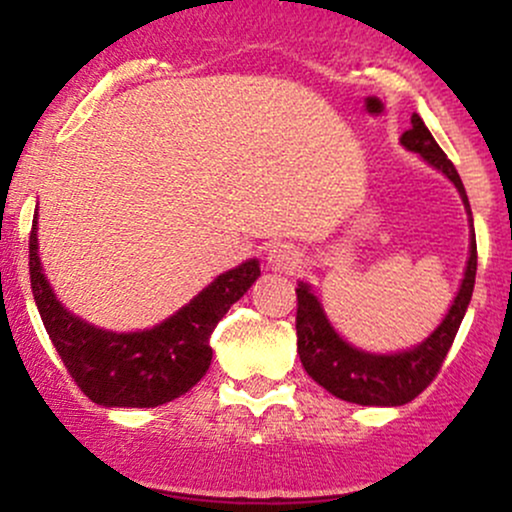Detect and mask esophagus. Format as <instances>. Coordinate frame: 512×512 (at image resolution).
<instances>
[{
    "label": "esophagus",
    "mask_w": 512,
    "mask_h": 512,
    "mask_svg": "<svg viewBox=\"0 0 512 512\" xmlns=\"http://www.w3.org/2000/svg\"><path fill=\"white\" fill-rule=\"evenodd\" d=\"M267 264L274 272H293L301 264V252L291 243H276L267 255Z\"/></svg>",
    "instance_id": "obj_1"
}]
</instances>
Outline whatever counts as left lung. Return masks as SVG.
I'll return each instance as SVG.
<instances>
[{
  "instance_id": "8db88e82",
  "label": "left lung",
  "mask_w": 512,
  "mask_h": 512,
  "mask_svg": "<svg viewBox=\"0 0 512 512\" xmlns=\"http://www.w3.org/2000/svg\"><path fill=\"white\" fill-rule=\"evenodd\" d=\"M402 144L409 151L424 156L433 168L443 170L455 182L464 207H467L469 221H472V209H469V199L460 175H457L452 161L445 156V151L440 149L419 115H411V127L402 134ZM474 276H477V240H474L472 228L467 272H464L460 293H457L450 313L445 315L438 330L424 344L395 356L366 354V351H358L346 344L332 330V325L327 322L320 303H317L308 286L298 284L296 337L303 368L308 370V375L317 385H322L327 392L344 399V402L363 404V407H402V404L419 397L443 368L445 356H448L450 346L455 342V334L460 330L462 317L467 313V305L472 301Z\"/></svg>"
}]
</instances>
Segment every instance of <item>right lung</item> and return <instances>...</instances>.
I'll return each mask as SVG.
<instances>
[{
	"label": "right lung",
	"mask_w": 512,
	"mask_h": 512,
	"mask_svg": "<svg viewBox=\"0 0 512 512\" xmlns=\"http://www.w3.org/2000/svg\"><path fill=\"white\" fill-rule=\"evenodd\" d=\"M28 252L31 289L45 330L79 390L103 407H158L195 387L209 370L211 332L260 276V264L243 262L154 330L115 334L86 325L57 303L40 272L35 221Z\"/></svg>",
	"instance_id": "right-lung-1"
}]
</instances>
